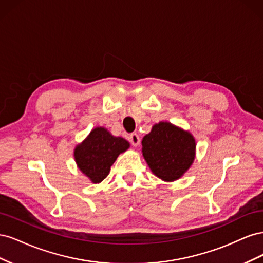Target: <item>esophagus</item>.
I'll return each instance as SVG.
<instances>
[{"instance_id": "obj_1", "label": "esophagus", "mask_w": 263, "mask_h": 263, "mask_svg": "<svg viewBox=\"0 0 263 263\" xmlns=\"http://www.w3.org/2000/svg\"><path fill=\"white\" fill-rule=\"evenodd\" d=\"M129 141L134 147H137L139 145V142H140V138L136 133H133V134L129 135Z\"/></svg>"}]
</instances>
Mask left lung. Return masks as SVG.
<instances>
[{"instance_id": "8db88e82", "label": "left lung", "mask_w": 263, "mask_h": 263, "mask_svg": "<svg viewBox=\"0 0 263 263\" xmlns=\"http://www.w3.org/2000/svg\"><path fill=\"white\" fill-rule=\"evenodd\" d=\"M145 160L157 178L173 182L191 168L196 151L193 135L170 122L155 124L141 140Z\"/></svg>"}]
</instances>
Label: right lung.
Masks as SVG:
<instances>
[{
    "label": "right lung",
    "instance_id": "right-lung-1",
    "mask_svg": "<svg viewBox=\"0 0 263 263\" xmlns=\"http://www.w3.org/2000/svg\"><path fill=\"white\" fill-rule=\"evenodd\" d=\"M129 147L123 137L113 136L105 127L98 126L76 146L73 156L79 170L97 184L108 176L117 157Z\"/></svg>",
    "mask_w": 263,
    "mask_h": 263
}]
</instances>
